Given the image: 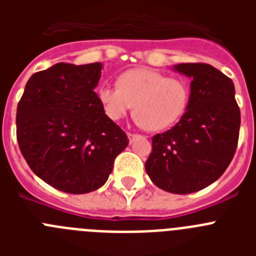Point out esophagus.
<instances>
[{"label":"esophagus","instance_id":"esophagus-1","mask_svg":"<svg viewBox=\"0 0 256 256\" xmlns=\"http://www.w3.org/2000/svg\"><path fill=\"white\" fill-rule=\"evenodd\" d=\"M126 136H128V138H130V142H132L133 140H134L136 137H137V134H134V133H126Z\"/></svg>","mask_w":256,"mask_h":256}]
</instances>
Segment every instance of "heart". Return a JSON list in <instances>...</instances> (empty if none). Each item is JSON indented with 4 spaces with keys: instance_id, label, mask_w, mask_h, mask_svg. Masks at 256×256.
<instances>
[{
    "instance_id": "obj_1",
    "label": "heart",
    "mask_w": 256,
    "mask_h": 256,
    "mask_svg": "<svg viewBox=\"0 0 256 256\" xmlns=\"http://www.w3.org/2000/svg\"><path fill=\"white\" fill-rule=\"evenodd\" d=\"M118 87L104 83L97 96L104 112L112 120L123 119L134 105L137 123L146 130H166L180 119L190 100V88L183 79L137 68L119 76Z\"/></svg>"
}]
</instances>
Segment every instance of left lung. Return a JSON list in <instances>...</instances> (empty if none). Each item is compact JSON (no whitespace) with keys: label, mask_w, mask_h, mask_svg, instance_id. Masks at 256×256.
Masks as SVG:
<instances>
[{"label":"left lung","mask_w":256,"mask_h":256,"mask_svg":"<svg viewBox=\"0 0 256 256\" xmlns=\"http://www.w3.org/2000/svg\"><path fill=\"white\" fill-rule=\"evenodd\" d=\"M172 69L191 78L188 105L173 128L154 136L144 168L159 188L186 195L224 173L236 151L241 116L234 82L220 70L190 62Z\"/></svg>","instance_id":"8db88e82"}]
</instances>
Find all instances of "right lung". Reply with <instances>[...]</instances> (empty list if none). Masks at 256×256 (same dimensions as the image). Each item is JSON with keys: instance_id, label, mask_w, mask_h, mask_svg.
Listing matches in <instances>:
<instances>
[{"instance_id": "add662e5", "label": "right lung", "mask_w": 256, "mask_h": 256, "mask_svg": "<svg viewBox=\"0 0 256 256\" xmlns=\"http://www.w3.org/2000/svg\"><path fill=\"white\" fill-rule=\"evenodd\" d=\"M101 62H58L33 74L18 104L16 137L24 159L47 184L88 194L105 184L128 146L94 92Z\"/></svg>"}]
</instances>
